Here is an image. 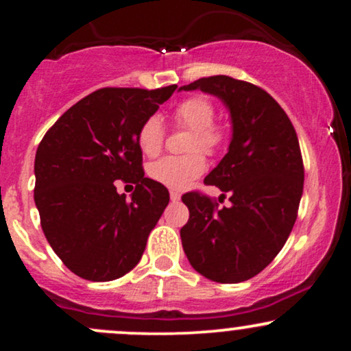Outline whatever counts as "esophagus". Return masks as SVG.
Segmentation results:
<instances>
[{
	"label": "esophagus",
	"mask_w": 351,
	"mask_h": 351,
	"mask_svg": "<svg viewBox=\"0 0 351 351\" xmlns=\"http://www.w3.org/2000/svg\"><path fill=\"white\" fill-rule=\"evenodd\" d=\"M180 198H181L180 193H176V191H171V193H170V199L173 201V203H178Z\"/></svg>",
	"instance_id": "1"
}]
</instances>
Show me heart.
<instances>
[{"instance_id":"b5f03b06","label":"heart","mask_w":351,"mask_h":351,"mask_svg":"<svg viewBox=\"0 0 351 351\" xmlns=\"http://www.w3.org/2000/svg\"><path fill=\"white\" fill-rule=\"evenodd\" d=\"M175 122L193 130L191 152H203L213 155L223 145V134L213 127L215 123V107L204 97H189L176 107ZM165 127L160 117L152 115L142 123L138 132V145L145 155H156L163 147ZM206 168L203 155L191 153L186 156H165L150 167V176L163 186L171 189H184L196 180Z\"/></svg>"}]
</instances>
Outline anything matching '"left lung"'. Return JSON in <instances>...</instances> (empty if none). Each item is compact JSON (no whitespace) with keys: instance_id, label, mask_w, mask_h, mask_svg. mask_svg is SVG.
<instances>
[{"instance_id":"left-lung-1","label":"left lung","mask_w":351,"mask_h":351,"mask_svg":"<svg viewBox=\"0 0 351 351\" xmlns=\"http://www.w3.org/2000/svg\"><path fill=\"white\" fill-rule=\"evenodd\" d=\"M180 90L219 99L232 132L228 153L204 178L228 193L231 206L217 209L206 196L183 195L189 209L180 231L183 251L206 279L244 282L272 263L297 219L304 191L299 138L279 104L244 80L213 75Z\"/></svg>"}]
</instances>
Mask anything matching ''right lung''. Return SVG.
<instances>
[{"mask_svg":"<svg viewBox=\"0 0 351 351\" xmlns=\"http://www.w3.org/2000/svg\"><path fill=\"white\" fill-rule=\"evenodd\" d=\"M100 88L49 128L34 160V203L52 251L69 271L92 282L130 272L170 195L145 178L140 127L175 92ZM137 184L130 200L114 180Z\"/></svg>","mask_w":351,"mask_h":351,"instance_id":"obj_1","label":"right lung"}]
</instances>
